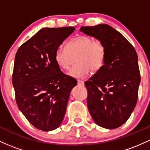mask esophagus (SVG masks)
<instances>
[{"label": "esophagus", "mask_w": 150, "mask_h": 150, "mask_svg": "<svg viewBox=\"0 0 150 150\" xmlns=\"http://www.w3.org/2000/svg\"><path fill=\"white\" fill-rule=\"evenodd\" d=\"M77 85L80 86H83L85 85V82H84V81L82 80H77Z\"/></svg>", "instance_id": "1"}]
</instances>
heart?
<instances>
[{
  "label": "heart",
  "instance_id": "b5f03b06",
  "mask_svg": "<svg viewBox=\"0 0 150 150\" xmlns=\"http://www.w3.org/2000/svg\"><path fill=\"white\" fill-rule=\"evenodd\" d=\"M75 58L76 66L73 67L68 75L76 78H83L90 72H97L104 64L106 48L102 42L89 36H77L67 43L66 48L60 46L56 49L54 61L62 70H68L72 57Z\"/></svg>",
  "mask_w": 150,
  "mask_h": 150
}]
</instances>
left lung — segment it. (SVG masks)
<instances>
[{
    "label": "left lung",
    "mask_w": 150,
    "mask_h": 150,
    "mask_svg": "<svg viewBox=\"0 0 150 150\" xmlns=\"http://www.w3.org/2000/svg\"><path fill=\"white\" fill-rule=\"evenodd\" d=\"M80 31L100 40L106 48L103 67L85 82L89 111L98 125L117 128L127 121L137 104L140 82L137 53L108 25L82 27Z\"/></svg>",
    "instance_id": "obj_1"
}]
</instances>
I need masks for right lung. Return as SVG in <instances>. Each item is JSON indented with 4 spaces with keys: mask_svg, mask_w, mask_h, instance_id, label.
Here are the masks:
<instances>
[{
    "mask_svg": "<svg viewBox=\"0 0 150 150\" xmlns=\"http://www.w3.org/2000/svg\"><path fill=\"white\" fill-rule=\"evenodd\" d=\"M74 30L73 27L42 29L16 53L13 73L16 103L31 124L43 131L60 126L77 85L54 61L56 49Z\"/></svg>",
    "mask_w": 150,
    "mask_h": 150,
    "instance_id": "obj_1",
    "label": "right lung"
}]
</instances>
